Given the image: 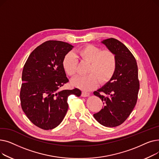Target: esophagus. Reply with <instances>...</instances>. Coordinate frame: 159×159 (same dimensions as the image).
Wrapping results in <instances>:
<instances>
[{"mask_svg":"<svg viewBox=\"0 0 159 159\" xmlns=\"http://www.w3.org/2000/svg\"><path fill=\"white\" fill-rule=\"evenodd\" d=\"M89 95H90L89 93V92H86V91H82V97H89Z\"/></svg>","mask_w":159,"mask_h":159,"instance_id":"34e87169","label":"esophagus"}]
</instances>
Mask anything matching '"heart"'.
<instances>
[{
    "label": "heart",
    "instance_id": "1",
    "mask_svg": "<svg viewBox=\"0 0 159 159\" xmlns=\"http://www.w3.org/2000/svg\"><path fill=\"white\" fill-rule=\"evenodd\" d=\"M76 55L82 61L89 62L86 75L79 76L73 80V84L83 90H91L97 86L98 81L105 83L114 75L117 59L116 54L110 49L102 50L93 44H86L77 50ZM75 55L67 53L63 58L65 72L74 77L77 74V60Z\"/></svg>",
    "mask_w": 159,
    "mask_h": 159
}]
</instances>
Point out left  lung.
Masks as SVG:
<instances>
[{
    "label": "left lung",
    "mask_w": 159,
    "mask_h": 159,
    "mask_svg": "<svg viewBox=\"0 0 159 159\" xmlns=\"http://www.w3.org/2000/svg\"><path fill=\"white\" fill-rule=\"evenodd\" d=\"M116 56L115 73L107 84L93 94L103 101L104 107L93 115L106 127H116L126 120L136 105L140 83L135 58L121 42L113 38L102 42Z\"/></svg>",
    "instance_id": "8db88e82"
}]
</instances>
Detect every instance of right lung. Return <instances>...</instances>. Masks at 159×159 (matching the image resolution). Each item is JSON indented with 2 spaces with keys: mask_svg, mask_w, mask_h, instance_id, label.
Listing matches in <instances>:
<instances>
[{
  "mask_svg": "<svg viewBox=\"0 0 159 159\" xmlns=\"http://www.w3.org/2000/svg\"><path fill=\"white\" fill-rule=\"evenodd\" d=\"M73 46L58 40H48L37 47L24 66L20 91L21 107L29 120L45 130L61 124L68 109L70 95L80 97L77 88L61 90L69 82L62 66Z\"/></svg>",
  "mask_w": 159,
  "mask_h": 159,
  "instance_id": "right-lung-1",
  "label": "right lung"
}]
</instances>
